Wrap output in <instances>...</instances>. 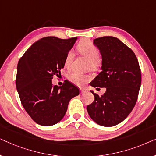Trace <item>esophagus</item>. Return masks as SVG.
<instances>
[{
  "label": "esophagus",
  "mask_w": 156,
  "mask_h": 156,
  "mask_svg": "<svg viewBox=\"0 0 156 156\" xmlns=\"http://www.w3.org/2000/svg\"><path fill=\"white\" fill-rule=\"evenodd\" d=\"M80 92H81V94H84L85 92H86V91H85L84 89H80Z\"/></svg>",
  "instance_id": "obj_1"
}]
</instances>
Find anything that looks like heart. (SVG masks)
Instances as JSON below:
<instances>
[{"label":"heart","instance_id":"obj_1","mask_svg":"<svg viewBox=\"0 0 156 156\" xmlns=\"http://www.w3.org/2000/svg\"><path fill=\"white\" fill-rule=\"evenodd\" d=\"M77 50L80 54L84 55L89 60V67L94 68L99 64V51L95 45L91 43L89 40H84L81 41L77 45ZM74 54L69 51L66 55L65 59V65L66 67L69 68L71 67L72 62L73 61ZM70 82L77 86H82L87 82L89 77L84 74H80L77 72H74L69 76Z\"/></svg>","mask_w":156,"mask_h":156}]
</instances>
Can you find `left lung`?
I'll return each instance as SVG.
<instances>
[{
  "label": "left lung",
  "instance_id": "8db88e82",
  "mask_svg": "<svg viewBox=\"0 0 156 156\" xmlns=\"http://www.w3.org/2000/svg\"><path fill=\"white\" fill-rule=\"evenodd\" d=\"M102 57L101 72L90 82L105 87L87 106L89 116L102 126H114L129 116L137 101L141 83L139 64L133 50L117 37L104 36L94 40ZM99 89V88H97Z\"/></svg>",
  "mask_w": 156,
  "mask_h": 156
}]
</instances>
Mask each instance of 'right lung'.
<instances>
[{
    "label": "right lung",
    "mask_w": 156,
    "mask_h": 156,
    "mask_svg": "<svg viewBox=\"0 0 156 156\" xmlns=\"http://www.w3.org/2000/svg\"><path fill=\"white\" fill-rule=\"evenodd\" d=\"M76 39L41 38L32 44L18 62L17 90L25 110L37 124H56L65 115L71 99L80 94L77 87L68 80L62 87L52 84L53 76L61 74L66 55Z\"/></svg>",
    "instance_id": "obj_1"
}]
</instances>
